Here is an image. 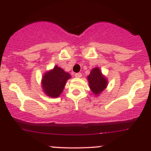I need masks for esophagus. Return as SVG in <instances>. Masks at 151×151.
<instances>
[{"mask_svg":"<svg viewBox=\"0 0 151 151\" xmlns=\"http://www.w3.org/2000/svg\"><path fill=\"white\" fill-rule=\"evenodd\" d=\"M74 76H75L77 78H80V77H82V74H81V73H76V74H74Z\"/></svg>","mask_w":151,"mask_h":151,"instance_id":"esophagus-1","label":"esophagus"}]
</instances>
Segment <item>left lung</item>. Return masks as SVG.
Here are the masks:
<instances>
[{"instance_id":"obj_1","label":"left lung","mask_w":151,"mask_h":151,"mask_svg":"<svg viewBox=\"0 0 151 151\" xmlns=\"http://www.w3.org/2000/svg\"><path fill=\"white\" fill-rule=\"evenodd\" d=\"M89 85L93 93L99 95L107 86V80L102 75L98 68H95L88 75Z\"/></svg>"}]
</instances>
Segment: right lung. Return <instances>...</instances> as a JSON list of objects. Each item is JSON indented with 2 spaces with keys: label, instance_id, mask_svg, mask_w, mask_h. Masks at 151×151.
Wrapping results in <instances>:
<instances>
[{
  "label": "right lung",
  "instance_id": "1",
  "mask_svg": "<svg viewBox=\"0 0 151 151\" xmlns=\"http://www.w3.org/2000/svg\"><path fill=\"white\" fill-rule=\"evenodd\" d=\"M71 77L61 68L55 66L52 71L47 72L42 78V88L48 96L56 98L60 96L64 88L66 82Z\"/></svg>",
  "mask_w": 151,
  "mask_h": 151
}]
</instances>
